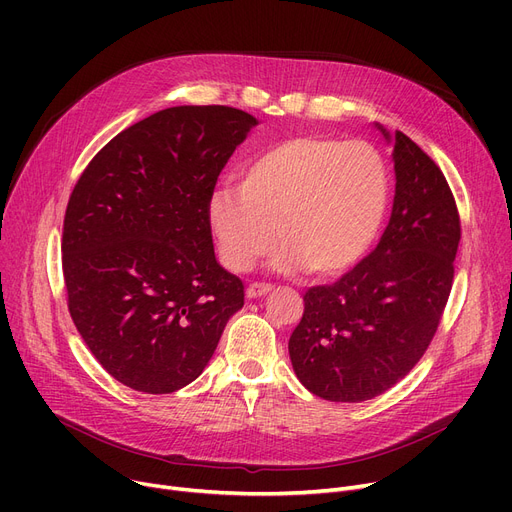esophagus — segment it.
I'll list each match as a JSON object with an SVG mask.
<instances>
[{
	"mask_svg": "<svg viewBox=\"0 0 512 512\" xmlns=\"http://www.w3.org/2000/svg\"><path fill=\"white\" fill-rule=\"evenodd\" d=\"M272 290V284H265V282H253L249 284L247 288V297L249 299H259V297H265L267 292Z\"/></svg>",
	"mask_w": 512,
	"mask_h": 512,
	"instance_id": "obj_1",
	"label": "esophagus"
}]
</instances>
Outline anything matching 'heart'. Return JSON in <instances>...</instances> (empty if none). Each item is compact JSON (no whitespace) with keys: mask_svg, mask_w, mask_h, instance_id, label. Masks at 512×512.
<instances>
[{"mask_svg":"<svg viewBox=\"0 0 512 512\" xmlns=\"http://www.w3.org/2000/svg\"><path fill=\"white\" fill-rule=\"evenodd\" d=\"M390 182L382 155L363 141L319 134L280 141L240 170L238 191L218 188L207 220L222 263L249 267L276 245L284 270L334 278L371 251L386 222Z\"/></svg>","mask_w":512,"mask_h":512,"instance_id":"b5f03b06","label":"heart"}]
</instances>
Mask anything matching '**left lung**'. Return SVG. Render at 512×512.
Instances as JSON below:
<instances>
[{
	"label": "left lung",
	"instance_id": "obj_1",
	"mask_svg": "<svg viewBox=\"0 0 512 512\" xmlns=\"http://www.w3.org/2000/svg\"><path fill=\"white\" fill-rule=\"evenodd\" d=\"M396 195L375 247L334 284L305 292L288 340L301 384L332 402L384 394L419 363L444 315L461 218L438 168L405 132H394Z\"/></svg>",
	"mask_w": 512,
	"mask_h": 512
}]
</instances>
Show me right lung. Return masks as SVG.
Segmentation results:
<instances>
[{
  "instance_id": "1",
  "label": "right lung",
  "mask_w": 512,
  "mask_h": 512,
  "mask_svg": "<svg viewBox=\"0 0 512 512\" xmlns=\"http://www.w3.org/2000/svg\"><path fill=\"white\" fill-rule=\"evenodd\" d=\"M257 120L228 105H178L128 126L80 174L64 215L68 311L120 384L170 394L197 380L242 280L215 261L207 205Z\"/></svg>"
}]
</instances>
